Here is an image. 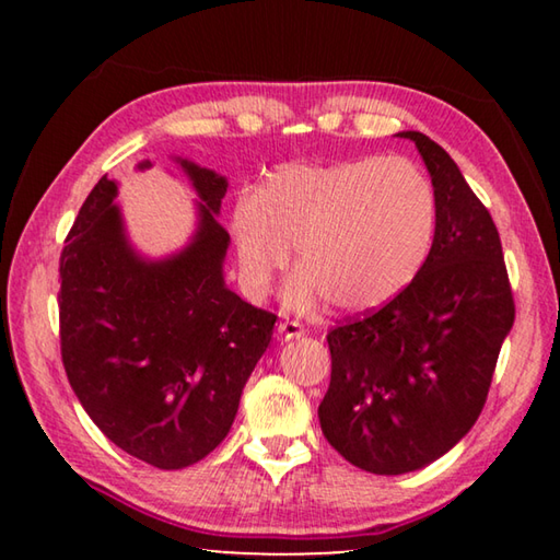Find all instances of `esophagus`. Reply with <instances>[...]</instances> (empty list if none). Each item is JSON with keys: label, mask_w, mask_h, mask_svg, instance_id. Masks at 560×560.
Segmentation results:
<instances>
[{"label": "esophagus", "mask_w": 560, "mask_h": 560, "mask_svg": "<svg viewBox=\"0 0 560 560\" xmlns=\"http://www.w3.org/2000/svg\"><path fill=\"white\" fill-rule=\"evenodd\" d=\"M279 334L287 340H293V338H301L303 334H306V328H303L299 320H281Z\"/></svg>", "instance_id": "esophagus-1"}]
</instances>
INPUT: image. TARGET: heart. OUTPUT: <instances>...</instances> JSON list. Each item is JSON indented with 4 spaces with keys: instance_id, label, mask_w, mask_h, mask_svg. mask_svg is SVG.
<instances>
[{
    "instance_id": "1",
    "label": "heart",
    "mask_w": 560,
    "mask_h": 560,
    "mask_svg": "<svg viewBox=\"0 0 560 560\" xmlns=\"http://www.w3.org/2000/svg\"><path fill=\"white\" fill-rule=\"evenodd\" d=\"M440 205L410 158H358L273 170L232 212L244 287L269 289L296 249L291 301L326 296L340 311H371L420 277L438 236Z\"/></svg>"
}]
</instances>
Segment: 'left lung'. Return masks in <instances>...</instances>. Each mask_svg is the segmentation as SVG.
<instances>
[{"mask_svg":"<svg viewBox=\"0 0 560 560\" xmlns=\"http://www.w3.org/2000/svg\"><path fill=\"white\" fill-rule=\"evenodd\" d=\"M438 192L428 264L400 296L328 330L324 438L371 474H405L450 452L487 402L501 343L514 326L497 224L459 167L417 130Z\"/></svg>","mask_w":560,"mask_h":560,"instance_id":"left-lung-1","label":"left lung"}]
</instances>
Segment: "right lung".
Here are the masks:
<instances>
[{"label":"right lung","mask_w":560,"mask_h":560,"mask_svg":"<svg viewBox=\"0 0 560 560\" xmlns=\"http://www.w3.org/2000/svg\"><path fill=\"white\" fill-rule=\"evenodd\" d=\"M183 167L202 200L183 252L140 259L113 205L118 187L101 177L59 261L61 360L73 393L116 447L158 469L189 467L226 438L277 324L224 287L230 234L217 212L226 179L187 160Z\"/></svg>","instance_id":"1"}]
</instances>
